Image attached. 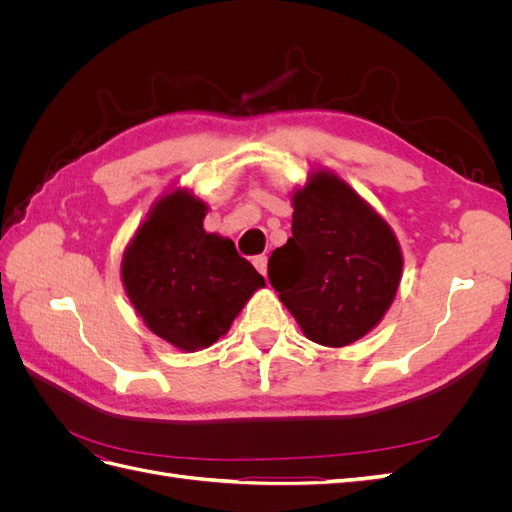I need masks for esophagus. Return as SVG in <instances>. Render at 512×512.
Instances as JSON below:
<instances>
[{"instance_id":"1","label":"esophagus","mask_w":512,"mask_h":512,"mask_svg":"<svg viewBox=\"0 0 512 512\" xmlns=\"http://www.w3.org/2000/svg\"><path fill=\"white\" fill-rule=\"evenodd\" d=\"M254 267H256V271H258L260 275H267V256H265V254L256 256V258H254Z\"/></svg>"}]
</instances>
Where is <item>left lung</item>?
I'll return each mask as SVG.
<instances>
[{
  "label": "left lung",
  "instance_id": "8db88e82",
  "mask_svg": "<svg viewBox=\"0 0 512 512\" xmlns=\"http://www.w3.org/2000/svg\"><path fill=\"white\" fill-rule=\"evenodd\" d=\"M292 237L269 258V282L320 346L344 348L376 329L401 282L393 228L333 170L292 192Z\"/></svg>",
  "mask_w": 512,
  "mask_h": 512
}]
</instances>
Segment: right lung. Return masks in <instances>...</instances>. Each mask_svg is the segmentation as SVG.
Wrapping results in <instances>:
<instances>
[{"instance_id": "obj_1", "label": "right lung", "mask_w": 512, "mask_h": 512, "mask_svg": "<svg viewBox=\"0 0 512 512\" xmlns=\"http://www.w3.org/2000/svg\"><path fill=\"white\" fill-rule=\"evenodd\" d=\"M209 207L190 190L162 194L121 258V282L147 329L183 352L218 342L265 286L235 243L207 232Z\"/></svg>"}]
</instances>
